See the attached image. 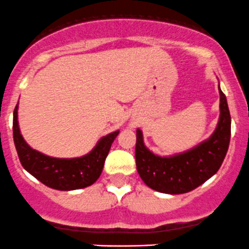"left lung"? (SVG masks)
Wrapping results in <instances>:
<instances>
[{
    "label": "left lung",
    "instance_id": "8db88e82",
    "mask_svg": "<svg viewBox=\"0 0 249 249\" xmlns=\"http://www.w3.org/2000/svg\"><path fill=\"white\" fill-rule=\"evenodd\" d=\"M220 117L216 129L206 141L185 153L159 156L143 143V135L136 129V169L144 183L156 192L183 194L212 178L221 167L231 141V114L226 95L219 87Z\"/></svg>",
    "mask_w": 249,
    "mask_h": 249
}]
</instances>
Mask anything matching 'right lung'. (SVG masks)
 <instances>
[{
  "label": "right lung",
  "mask_w": 249,
  "mask_h": 249,
  "mask_svg": "<svg viewBox=\"0 0 249 249\" xmlns=\"http://www.w3.org/2000/svg\"><path fill=\"white\" fill-rule=\"evenodd\" d=\"M18 108L14 109V143L23 168L43 185L57 191H74L93 185L101 175L106 158L119 130L103 136L87 155L75 159H57L33 149L21 135L18 121Z\"/></svg>",
  "instance_id": "obj_1"
}]
</instances>
